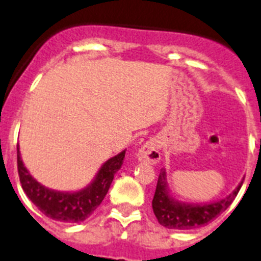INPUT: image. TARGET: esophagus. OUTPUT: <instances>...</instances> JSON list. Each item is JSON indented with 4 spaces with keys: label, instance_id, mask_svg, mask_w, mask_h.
Masks as SVG:
<instances>
[{
    "label": "esophagus",
    "instance_id": "34e87169",
    "mask_svg": "<svg viewBox=\"0 0 261 261\" xmlns=\"http://www.w3.org/2000/svg\"><path fill=\"white\" fill-rule=\"evenodd\" d=\"M138 160L140 162H148V164H157L161 160L160 148H158V143L155 140H149V142L144 143L138 152Z\"/></svg>",
    "mask_w": 261,
    "mask_h": 261
}]
</instances>
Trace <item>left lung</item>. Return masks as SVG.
Masks as SVG:
<instances>
[{"label":"left lung","mask_w":261,"mask_h":261,"mask_svg":"<svg viewBox=\"0 0 261 261\" xmlns=\"http://www.w3.org/2000/svg\"><path fill=\"white\" fill-rule=\"evenodd\" d=\"M166 184V172L165 170H161L152 201L153 213L161 225L169 229L179 230L193 229L198 226L207 225L208 223L215 220L232 204L242 187L241 182L232 194L219 202L210 204H186L179 203L169 196Z\"/></svg>","instance_id":"left-lung-1"}]
</instances>
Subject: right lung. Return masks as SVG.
Listing matches in <instances>:
<instances>
[{"instance_id": "add662e5", "label": "right lung", "mask_w": 261, "mask_h": 261, "mask_svg": "<svg viewBox=\"0 0 261 261\" xmlns=\"http://www.w3.org/2000/svg\"><path fill=\"white\" fill-rule=\"evenodd\" d=\"M125 150L114 155L101 166L94 181L87 188L75 193H62L45 188L36 181L24 167L18 148V174L21 188L38 210L47 218L63 223L84 221L99 207L108 193L114 174L121 169Z\"/></svg>"}]
</instances>
